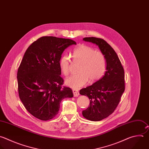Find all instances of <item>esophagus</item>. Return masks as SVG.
<instances>
[{
  "mask_svg": "<svg viewBox=\"0 0 149 149\" xmlns=\"http://www.w3.org/2000/svg\"><path fill=\"white\" fill-rule=\"evenodd\" d=\"M72 92H73V94H74V96L77 97L79 95V93L78 92V90H76V89H73L72 90Z\"/></svg>",
  "mask_w": 149,
  "mask_h": 149,
  "instance_id": "34e87169",
  "label": "esophagus"
}]
</instances>
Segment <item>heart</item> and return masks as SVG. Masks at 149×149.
Here are the masks:
<instances>
[{
  "label": "heart",
  "instance_id": "heart-1",
  "mask_svg": "<svg viewBox=\"0 0 149 149\" xmlns=\"http://www.w3.org/2000/svg\"><path fill=\"white\" fill-rule=\"evenodd\" d=\"M73 60L81 63L77 75L69 77L65 84L74 89H79L88 82H95L104 75L107 68V60L104 54L95 51L91 47L81 44L75 48L72 52ZM71 64L70 57L67 54L61 56L59 61L61 71L65 75L69 74Z\"/></svg>",
  "mask_w": 149,
  "mask_h": 149
}]
</instances>
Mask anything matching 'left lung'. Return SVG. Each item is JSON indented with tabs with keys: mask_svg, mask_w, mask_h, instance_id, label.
Here are the masks:
<instances>
[{
	"mask_svg": "<svg viewBox=\"0 0 149 149\" xmlns=\"http://www.w3.org/2000/svg\"><path fill=\"white\" fill-rule=\"evenodd\" d=\"M83 40L97 45L107 60V71L102 78L79 91L90 101L89 106L82 111L83 116L91 121H100L112 114L120 102L125 89L124 70L117 54L104 40L92 37Z\"/></svg>",
	"mask_w": 149,
	"mask_h": 149,
	"instance_id": "1",
	"label": "left lung"
}]
</instances>
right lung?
Instances as JSON below:
<instances>
[{"instance_id": "obj_1", "label": "right lung", "mask_w": 149, "mask_h": 149, "mask_svg": "<svg viewBox=\"0 0 149 149\" xmlns=\"http://www.w3.org/2000/svg\"><path fill=\"white\" fill-rule=\"evenodd\" d=\"M72 44L76 42L71 39L44 36L24 54L17 74L19 95L27 111L38 119L54 118L63 99L74 96L71 88L61 87L59 65L65 49Z\"/></svg>"}]
</instances>
